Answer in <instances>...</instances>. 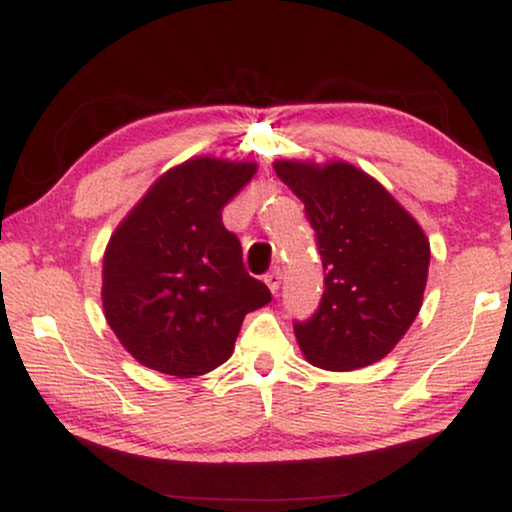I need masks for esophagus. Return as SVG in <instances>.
Listing matches in <instances>:
<instances>
[{"mask_svg": "<svg viewBox=\"0 0 512 512\" xmlns=\"http://www.w3.org/2000/svg\"><path fill=\"white\" fill-rule=\"evenodd\" d=\"M263 279H265V284H268V289L272 293H277L279 291V284H282V272H279V268H275V270H270Z\"/></svg>", "mask_w": 512, "mask_h": 512, "instance_id": "obj_1", "label": "esophagus"}]
</instances>
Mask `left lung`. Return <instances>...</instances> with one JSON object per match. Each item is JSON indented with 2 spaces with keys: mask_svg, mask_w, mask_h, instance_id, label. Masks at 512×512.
I'll list each match as a JSON object with an SVG mask.
<instances>
[{
  "mask_svg": "<svg viewBox=\"0 0 512 512\" xmlns=\"http://www.w3.org/2000/svg\"><path fill=\"white\" fill-rule=\"evenodd\" d=\"M275 172L303 200L326 275L317 312L293 321L300 349L326 370L384 359L422 307L431 258L424 230L349 163L277 160Z\"/></svg>",
  "mask_w": 512,
  "mask_h": 512,
  "instance_id": "8db88e82",
  "label": "left lung"
}]
</instances>
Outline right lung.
<instances>
[{"instance_id": "add662e5", "label": "right lung", "mask_w": 512, "mask_h": 512, "mask_svg": "<svg viewBox=\"0 0 512 512\" xmlns=\"http://www.w3.org/2000/svg\"><path fill=\"white\" fill-rule=\"evenodd\" d=\"M256 163L193 158L165 172L104 251L102 305L121 345L165 375H205L235 349L244 317L272 293L244 270L221 209Z\"/></svg>"}]
</instances>
